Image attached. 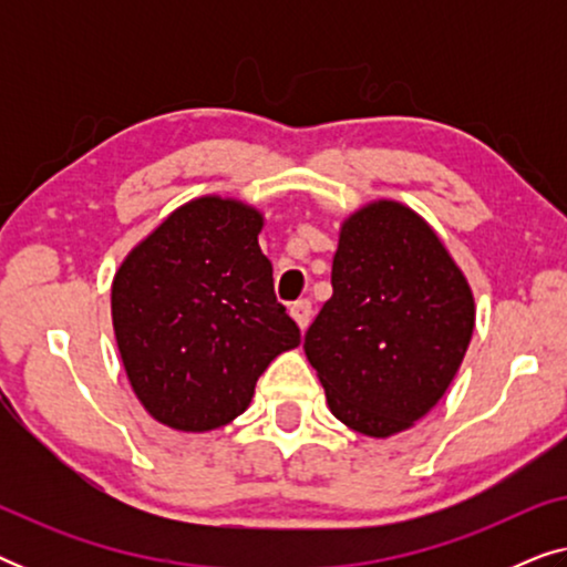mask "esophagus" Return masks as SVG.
Masks as SVG:
<instances>
[{"mask_svg": "<svg viewBox=\"0 0 567 567\" xmlns=\"http://www.w3.org/2000/svg\"><path fill=\"white\" fill-rule=\"evenodd\" d=\"M291 317H293V320H297V324H299L301 330H307L309 320H312V301H309V299L293 301V305H291Z\"/></svg>", "mask_w": 567, "mask_h": 567, "instance_id": "34e87169", "label": "esophagus"}]
</instances>
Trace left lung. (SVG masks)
I'll list each match as a JSON object with an SVG mask.
<instances>
[{"mask_svg":"<svg viewBox=\"0 0 567 567\" xmlns=\"http://www.w3.org/2000/svg\"><path fill=\"white\" fill-rule=\"evenodd\" d=\"M475 330L467 278L429 224L398 200L348 216L332 297L305 336L330 413L363 436L408 431L452 384Z\"/></svg>","mask_w":567,"mask_h":567,"instance_id":"1","label":"left lung"}]
</instances>
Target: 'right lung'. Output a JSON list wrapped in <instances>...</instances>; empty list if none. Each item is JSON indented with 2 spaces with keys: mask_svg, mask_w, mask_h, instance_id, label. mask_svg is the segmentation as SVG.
Listing matches in <instances>:
<instances>
[{
  "mask_svg": "<svg viewBox=\"0 0 567 567\" xmlns=\"http://www.w3.org/2000/svg\"><path fill=\"white\" fill-rule=\"evenodd\" d=\"M262 214L204 196L175 208L121 262L113 330L123 369L154 421L204 433L243 415L278 353L299 346L260 252Z\"/></svg>",
  "mask_w": 567,
  "mask_h": 567,
  "instance_id": "obj_1",
  "label": "right lung"
}]
</instances>
